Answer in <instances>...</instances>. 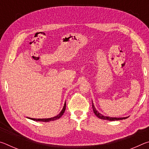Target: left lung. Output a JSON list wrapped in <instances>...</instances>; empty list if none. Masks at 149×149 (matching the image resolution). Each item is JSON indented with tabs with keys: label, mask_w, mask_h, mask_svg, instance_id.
<instances>
[{
	"label": "left lung",
	"mask_w": 149,
	"mask_h": 149,
	"mask_svg": "<svg viewBox=\"0 0 149 149\" xmlns=\"http://www.w3.org/2000/svg\"><path fill=\"white\" fill-rule=\"evenodd\" d=\"M92 107H93V112H94L95 114L97 116L98 118H100L102 120H109V121H115V120H124L127 118L128 117H124V118H112V117H108V116H104L102 115L99 112H97V110H96V108L95 107L94 104H93V102L92 101Z\"/></svg>",
	"instance_id": "obj_1"
}]
</instances>
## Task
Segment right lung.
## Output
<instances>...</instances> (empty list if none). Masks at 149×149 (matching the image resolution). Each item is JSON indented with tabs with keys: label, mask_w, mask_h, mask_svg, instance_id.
Returning a JSON list of instances; mask_svg holds the SVG:
<instances>
[{
	"label": "right lung",
	"mask_w": 149,
	"mask_h": 149,
	"mask_svg": "<svg viewBox=\"0 0 149 149\" xmlns=\"http://www.w3.org/2000/svg\"><path fill=\"white\" fill-rule=\"evenodd\" d=\"M65 104L64 107H63V109L62 110L61 112L59 114H58L56 116H54L53 118H43V119H35V118H28L29 119H31L32 120H34V121H37V122H50V121H54V120H56L59 119V118L62 116L64 114V112H65Z\"/></svg>",
	"instance_id": "obj_1"
}]
</instances>
